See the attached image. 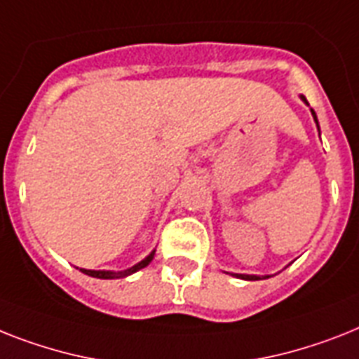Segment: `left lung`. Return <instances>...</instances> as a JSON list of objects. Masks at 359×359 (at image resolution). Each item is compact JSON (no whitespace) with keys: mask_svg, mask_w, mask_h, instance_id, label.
<instances>
[{"mask_svg":"<svg viewBox=\"0 0 359 359\" xmlns=\"http://www.w3.org/2000/svg\"><path fill=\"white\" fill-rule=\"evenodd\" d=\"M302 99H304V97H302ZM304 101H306V99H304ZM311 114H313V119H316V123H317L316 112L311 110ZM317 127H319V125H317ZM236 276H240V278H243V280H258V278H260V276H255V275H236Z\"/></svg>","mask_w":359,"mask_h":359,"instance_id":"obj_1","label":"left lung"}]
</instances>
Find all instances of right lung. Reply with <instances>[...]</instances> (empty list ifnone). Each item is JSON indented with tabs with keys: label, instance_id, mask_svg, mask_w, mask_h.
<instances>
[{
	"label": "right lung",
	"instance_id": "add662e5",
	"mask_svg": "<svg viewBox=\"0 0 359 359\" xmlns=\"http://www.w3.org/2000/svg\"><path fill=\"white\" fill-rule=\"evenodd\" d=\"M153 256H154V250L151 252L145 260H142L140 264H136L134 267H130V269H125V271H92V269H81L84 273V275H88V276H94V278H123V276H129L133 275V273H136V271L140 269H144V267H147V265L151 264V260H153Z\"/></svg>",
	"mask_w": 359,
	"mask_h": 359
}]
</instances>
